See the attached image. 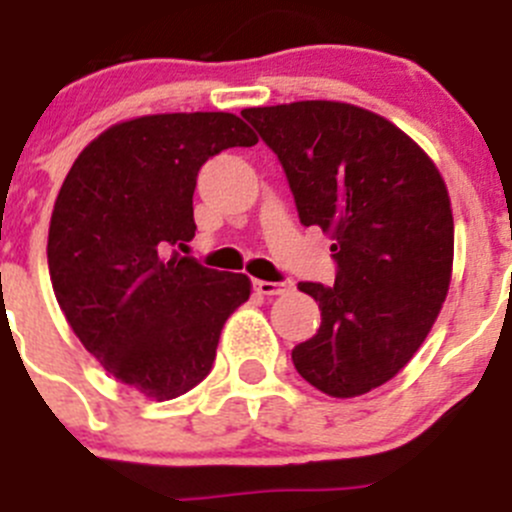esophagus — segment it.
<instances>
[{
	"instance_id": "34e87169",
	"label": "esophagus",
	"mask_w": 512,
	"mask_h": 512,
	"mask_svg": "<svg viewBox=\"0 0 512 512\" xmlns=\"http://www.w3.org/2000/svg\"><path fill=\"white\" fill-rule=\"evenodd\" d=\"M252 285L260 296H278V293L288 290V283H270V280H255Z\"/></svg>"
}]
</instances>
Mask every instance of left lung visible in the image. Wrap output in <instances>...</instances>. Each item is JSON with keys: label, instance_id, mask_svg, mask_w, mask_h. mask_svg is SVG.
Segmentation results:
<instances>
[{"label": "left lung", "instance_id": "left-lung-1", "mask_svg": "<svg viewBox=\"0 0 512 512\" xmlns=\"http://www.w3.org/2000/svg\"><path fill=\"white\" fill-rule=\"evenodd\" d=\"M242 117L278 155L303 227L334 239V285L298 283L321 326L293 347V365L334 398L370 393L411 362L449 290L444 178L405 132L352 104L296 101Z\"/></svg>", "mask_w": 512, "mask_h": 512}]
</instances>
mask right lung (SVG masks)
Masks as SVG:
<instances>
[{"label":"right lung","instance_id":"right-lung-1","mask_svg":"<svg viewBox=\"0 0 512 512\" xmlns=\"http://www.w3.org/2000/svg\"><path fill=\"white\" fill-rule=\"evenodd\" d=\"M255 142L227 112L130 119L84 147L55 199V298L104 370L147 398L196 388L214 365L224 321L250 298L247 275L219 273L172 247L183 250L196 234L201 165Z\"/></svg>","mask_w":512,"mask_h":512}]
</instances>
